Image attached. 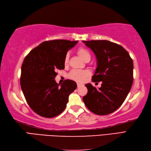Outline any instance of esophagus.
Segmentation results:
<instances>
[{"mask_svg": "<svg viewBox=\"0 0 151 151\" xmlns=\"http://www.w3.org/2000/svg\"><path fill=\"white\" fill-rule=\"evenodd\" d=\"M81 86H82V84H80V83H77V87L78 88H79V87H81Z\"/></svg>", "mask_w": 151, "mask_h": 151, "instance_id": "1", "label": "esophagus"}]
</instances>
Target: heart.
Listing matches in <instances>:
<instances>
[{"label":"heart","mask_w":151,"mask_h":151,"mask_svg":"<svg viewBox=\"0 0 151 151\" xmlns=\"http://www.w3.org/2000/svg\"><path fill=\"white\" fill-rule=\"evenodd\" d=\"M77 53L78 55L81 56L84 60H86L88 59L90 60L91 54L89 52L88 50L84 47H79L77 49ZM69 54H66L64 58V63L67 64L69 62ZM89 75V71L88 70H81V69H73L72 70L69 75V78L73 80L76 82H84L86 78Z\"/></svg>","instance_id":"b5f03b06"}]
</instances>
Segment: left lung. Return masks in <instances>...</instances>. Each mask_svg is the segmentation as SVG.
Segmentation results:
<instances>
[{"instance_id": "left-lung-1", "label": "left lung", "mask_w": 151, "mask_h": 151, "mask_svg": "<svg viewBox=\"0 0 151 151\" xmlns=\"http://www.w3.org/2000/svg\"><path fill=\"white\" fill-rule=\"evenodd\" d=\"M97 57V67L92 82L102 81L97 89L86 84L88 93L83 101L95 114H110L119 108L126 99L133 83V61L120 45L107 40L83 41Z\"/></svg>"}]
</instances>
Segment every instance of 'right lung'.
Segmentation results:
<instances>
[{
	"label": "right lung",
	"instance_id": "obj_1",
	"mask_svg": "<svg viewBox=\"0 0 151 151\" xmlns=\"http://www.w3.org/2000/svg\"><path fill=\"white\" fill-rule=\"evenodd\" d=\"M78 41H46L28 53L21 66L20 84L25 99L35 113L52 118L65 110L69 96L76 88L75 82H56L57 69H64L68 50Z\"/></svg>",
	"mask_w": 151,
	"mask_h": 151
}]
</instances>
